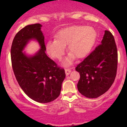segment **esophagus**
<instances>
[{"instance_id":"obj_1","label":"esophagus","mask_w":127,"mask_h":127,"mask_svg":"<svg viewBox=\"0 0 127 127\" xmlns=\"http://www.w3.org/2000/svg\"><path fill=\"white\" fill-rule=\"evenodd\" d=\"M65 73H66V76H67V75H69V74L70 73V72H71V70H70V69H65Z\"/></svg>"}]
</instances>
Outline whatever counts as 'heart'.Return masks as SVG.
<instances>
[{
  "label": "heart",
  "instance_id": "obj_1",
  "mask_svg": "<svg viewBox=\"0 0 127 127\" xmlns=\"http://www.w3.org/2000/svg\"><path fill=\"white\" fill-rule=\"evenodd\" d=\"M97 39V32L94 28L83 25H74L62 29L56 36V39L46 43L47 53L53 58L61 60L67 45L68 56L63 62L69 66L74 59L84 58L90 53Z\"/></svg>",
  "mask_w": 127,
  "mask_h": 127
}]
</instances>
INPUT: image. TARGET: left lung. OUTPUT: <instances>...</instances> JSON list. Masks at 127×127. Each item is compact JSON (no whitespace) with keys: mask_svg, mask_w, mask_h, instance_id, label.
<instances>
[{"mask_svg":"<svg viewBox=\"0 0 127 127\" xmlns=\"http://www.w3.org/2000/svg\"><path fill=\"white\" fill-rule=\"evenodd\" d=\"M118 55L112 33L105 31L101 44L76 67L80 74L77 89L87 98H96L105 93L116 76Z\"/></svg>","mask_w":127,"mask_h":127,"instance_id":"8db88e82","label":"left lung"}]
</instances>
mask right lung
<instances>
[{
    "label": "right lung",
    "mask_w": 127,
    "mask_h": 127,
    "mask_svg": "<svg viewBox=\"0 0 127 127\" xmlns=\"http://www.w3.org/2000/svg\"><path fill=\"white\" fill-rule=\"evenodd\" d=\"M41 27L40 24L29 25L17 33L12 43L11 59L15 78L24 93L34 101L44 103L59 96L65 73L45 53ZM31 40L37 41L41 47L34 55L23 52Z\"/></svg>",
    "instance_id": "add662e5"
}]
</instances>
